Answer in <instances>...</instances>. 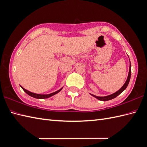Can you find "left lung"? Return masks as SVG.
Wrapping results in <instances>:
<instances>
[{"label":"left lung","mask_w":147,"mask_h":147,"mask_svg":"<svg viewBox=\"0 0 147 147\" xmlns=\"http://www.w3.org/2000/svg\"><path fill=\"white\" fill-rule=\"evenodd\" d=\"M130 78H131V63H130V61H129V73H128V76L127 78V80L126 81L125 83L123 84V86L120 90H119L118 91L115 92V93L110 94V95H108V96H104V97H100V96H95L94 94H91L92 96L95 97L96 98H97L98 100H101V101H108V100H112V99H113L115 98H116L117 96H118L119 94H121L123 91L128 86V83L129 82V80H130Z\"/></svg>","instance_id":"8db88e82"}]
</instances>
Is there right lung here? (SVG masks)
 I'll return each instance as SVG.
<instances>
[{
  "instance_id": "add662e5",
  "label": "right lung",
  "mask_w": 147,
  "mask_h": 147,
  "mask_svg": "<svg viewBox=\"0 0 147 147\" xmlns=\"http://www.w3.org/2000/svg\"><path fill=\"white\" fill-rule=\"evenodd\" d=\"M20 87L22 88V89L27 94L29 95V96H32V97H33V98H37V99H45V98H49V97H51V96H53V95L58 93L61 90L63 89V88H61V89L59 90L58 91L54 92V93L49 94H40L34 93H32V92H30V91H27V90H26V89H24V88L23 87H22L21 86H20Z\"/></svg>"
}]
</instances>
